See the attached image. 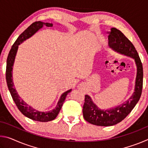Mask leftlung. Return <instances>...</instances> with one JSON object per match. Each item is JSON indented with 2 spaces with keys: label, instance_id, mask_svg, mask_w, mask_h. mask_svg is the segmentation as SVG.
<instances>
[{
  "label": "left lung",
  "instance_id": "left-lung-1",
  "mask_svg": "<svg viewBox=\"0 0 148 148\" xmlns=\"http://www.w3.org/2000/svg\"><path fill=\"white\" fill-rule=\"evenodd\" d=\"M108 45L120 54L134 59L137 73L134 92L129 99L114 108L101 110L92 102L89 95L85 96L83 116L86 121L98 126H112L123 120L131 113L140 98L143 86V67L138 53L133 44L119 30L112 28L108 32Z\"/></svg>",
  "mask_w": 148,
  "mask_h": 148
}]
</instances>
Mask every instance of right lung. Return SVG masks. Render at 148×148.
<instances>
[{
  "label": "right lung",
  "mask_w": 148,
  "mask_h": 148,
  "mask_svg": "<svg viewBox=\"0 0 148 148\" xmlns=\"http://www.w3.org/2000/svg\"><path fill=\"white\" fill-rule=\"evenodd\" d=\"M43 26L46 27H52L53 24L49 23H44L42 21H36L31 24L28 28L22 32L19 35V36L14 42L12 46L10 51L9 52L6 61V79L7 82V86H8V89L10 94L12 95V99L16 103L17 108L19 109L20 112L23 114L25 116L28 118L34 120V121H40V122H47L49 121H52L59 114L60 110L61 109L62 104L65 101L66 95L69 92H71L72 89H69V91L64 92L62 93L60 97L59 102L55 109L51 110L49 112H40L38 110H35L33 108L29 106L26 102H25L21 97L19 96L16 89L14 87V85L13 83V79H12V69H13V65L16 57L18 46L21 44L25 40L29 38L32 35L34 34L38 31L39 29H42Z\"/></svg>",
  "instance_id": "obj_1"
}]
</instances>
